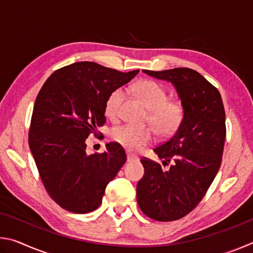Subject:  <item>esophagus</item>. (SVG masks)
Returning a JSON list of instances; mask_svg holds the SVG:
<instances>
[{
	"label": "esophagus",
	"mask_w": 253,
	"mask_h": 253,
	"mask_svg": "<svg viewBox=\"0 0 253 253\" xmlns=\"http://www.w3.org/2000/svg\"><path fill=\"white\" fill-rule=\"evenodd\" d=\"M139 158L135 155H132V154H127V162H137Z\"/></svg>",
	"instance_id": "34e87169"
}]
</instances>
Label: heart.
<instances>
[{"instance_id": "obj_1", "label": "heart", "mask_w": 253, "mask_h": 253, "mask_svg": "<svg viewBox=\"0 0 253 253\" xmlns=\"http://www.w3.org/2000/svg\"><path fill=\"white\" fill-rule=\"evenodd\" d=\"M135 91L144 101L149 113V121L158 134H173L182 124L184 110L181 104L169 100V93L160 84L152 80H143L135 85ZM125 99V90L119 87L109 93L106 101V114L111 119L121 116ZM111 138L130 152H138L154 140V130L149 127L122 125L111 130Z\"/></svg>"}]
</instances>
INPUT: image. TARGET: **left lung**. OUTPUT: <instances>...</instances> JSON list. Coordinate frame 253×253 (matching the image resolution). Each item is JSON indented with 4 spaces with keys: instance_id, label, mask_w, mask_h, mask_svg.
Segmentation results:
<instances>
[{
    "instance_id": "left-lung-1",
    "label": "left lung",
    "mask_w": 253,
    "mask_h": 253,
    "mask_svg": "<svg viewBox=\"0 0 253 253\" xmlns=\"http://www.w3.org/2000/svg\"><path fill=\"white\" fill-rule=\"evenodd\" d=\"M176 88L184 110L182 124L169 138L154 148L163 165L143 157L145 173L137 184V203L153 220L182 219L204 198L220 169L226 135L221 95L212 84L190 68L144 70Z\"/></svg>"
}]
</instances>
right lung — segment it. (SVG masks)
Listing matches in <instances>:
<instances>
[{
    "mask_svg": "<svg viewBox=\"0 0 253 253\" xmlns=\"http://www.w3.org/2000/svg\"><path fill=\"white\" fill-rule=\"evenodd\" d=\"M139 70L121 72L96 62L55 70L34 102L29 146L48 194L62 209L89 213L101 204L105 188L127 160L118 143L88 155L85 140L106 123L109 93Z\"/></svg>",
    "mask_w": 253,
    "mask_h": 253,
    "instance_id": "right-lung-1",
    "label": "right lung"
}]
</instances>
